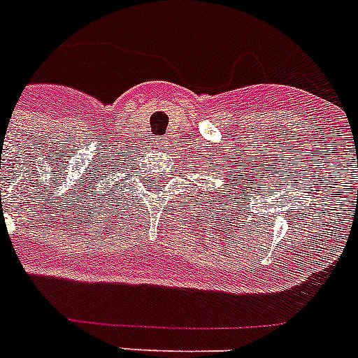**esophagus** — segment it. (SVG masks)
Here are the masks:
<instances>
[{
    "instance_id": "esophagus-1",
    "label": "esophagus",
    "mask_w": 358,
    "mask_h": 358,
    "mask_svg": "<svg viewBox=\"0 0 358 358\" xmlns=\"http://www.w3.org/2000/svg\"><path fill=\"white\" fill-rule=\"evenodd\" d=\"M158 143H160L162 147H164V145H167V143H169V138H165V136L158 138Z\"/></svg>"
}]
</instances>
